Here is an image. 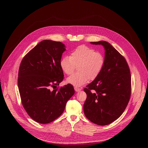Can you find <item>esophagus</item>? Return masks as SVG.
Segmentation results:
<instances>
[{
	"label": "esophagus",
	"instance_id": "obj_1",
	"mask_svg": "<svg viewBox=\"0 0 148 148\" xmlns=\"http://www.w3.org/2000/svg\"><path fill=\"white\" fill-rule=\"evenodd\" d=\"M74 89H75V90L76 92H79V91H80V90H82L80 88H78V87H74Z\"/></svg>",
	"mask_w": 148,
	"mask_h": 148
}]
</instances>
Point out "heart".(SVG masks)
Instances as JSON below:
<instances>
[{
	"mask_svg": "<svg viewBox=\"0 0 148 148\" xmlns=\"http://www.w3.org/2000/svg\"><path fill=\"white\" fill-rule=\"evenodd\" d=\"M105 64L104 54L86 45H80L73 50L69 57L64 56L60 60L61 69L66 74H71L77 67L78 72L67 79V82L80 86L89 80L96 79Z\"/></svg>",
	"mask_w": 148,
	"mask_h": 148,
	"instance_id": "1",
	"label": "heart"
}]
</instances>
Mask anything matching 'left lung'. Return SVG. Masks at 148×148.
Returning <instances> with one entry per match:
<instances>
[{"mask_svg": "<svg viewBox=\"0 0 148 148\" xmlns=\"http://www.w3.org/2000/svg\"><path fill=\"white\" fill-rule=\"evenodd\" d=\"M105 49V64L100 74L84 91L87 98L83 105L85 116L99 125H107L118 119L128 104L131 77L127 62L109 43L91 42Z\"/></svg>", "mask_w": 148, "mask_h": 148, "instance_id": "8db88e82", "label": "left lung"}]
</instances>
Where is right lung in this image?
<instances>
[{"label": "right lung", "instance_id": "add662e5", "mask_svg": "<svg viewBox=\"0 0 148 148\" xmlns=\"http://www.w3.org/2000/svg\"><path fill=\"white\" fill-rule=\"evenodd\" d=\"M65 50L61 42L43 40L21 62L18 87L21 103L30 117L40 123L59 117L75 93L71 84L56 89L64 79L60 60Z\"/></svg>", "mask_w": 148, "mask_h": 148}]
</instances>
